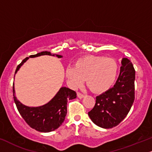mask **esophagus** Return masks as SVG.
Returning <instances> with one entry per match:
<instances>
[{"mask_svg":"<svg viewBox=\"0 0 152 152\" xmlns=\"http://www.w3.org/2000/svg\"><path fill=\"white\" fill-rule=\"evenodd\" d=\"M77 97L79 99H82V98H84V96H85V95L82 94L80 93V92L77 93Z\"/></svg>","mask_w":152,"mask_h":152,"instance_id":"1","label":"esophagus"}]
</instances>
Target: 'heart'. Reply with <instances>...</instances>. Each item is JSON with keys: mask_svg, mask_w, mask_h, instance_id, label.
Returning a JSON list of instances; mask_svg holds the SVG:
<instances>
[{"mask_svg": "<svg viewBox=\"0 0 152 152\" xmlns=\"http://www.w3.org/2000/svg\"><path fill=\"white\" fill-rule=\"evenodd\" d=\"M118 73L117 62L110 58L89 55L80 58L75 66L68 65L65 76L71 87L77 88L84 80L91 91L95 93L106 92L115 83Z\"/></svg>", "mask_w": 152, "mask_h": 152, "instance_id": "obj_1", "label": "heart"}]
</instances>
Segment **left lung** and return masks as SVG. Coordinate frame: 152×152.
Listing matches in <instances>:
<instances>
[{
  "label": "left lung",
  "mask_w": 152,
  "mask_h": 152,
  "mask_svg": "<svg viewBox=\"0 0 152 152\" xmlns=\"http://www.w3.org/2000/svg\"><path fill=\"white\" fill-rule=\"evenodd\" d=\"M134 80L133 65L123 58L115 84L96 97L94 107L88 113L94 124L102 128H112L126 117L134 100Z\"/></svg>",
  "instance_id": "8db88e82"
}]
</instances>
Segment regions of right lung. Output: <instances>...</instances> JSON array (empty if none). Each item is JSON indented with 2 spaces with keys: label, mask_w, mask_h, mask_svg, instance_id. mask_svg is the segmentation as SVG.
Masks as SVG:
<instances>
[{
  "label": "right lung",
  "mask_w": 152,
  "mask_h": 152,
  "mask_svg": "<svg viewBox=\"0 0 152 152\" xmlns=\"http://www.w3.org/2000/svg\"><path fill=\"white\" fill-rule=\"evenodd\" d=\"M44 55L56 56L58 58H63V56L53 54L48 51H42L35 55H31L29 57L24 58L17 67L15 74L29 58L39 57ZM12 92L14 102L22 117L31 128L42 132H52L61 126L64 122L67 114V100H71L77 97L75 91L67 87H63L47 104L37 107H30L25 106L18 100L15 96L14 84Z\"/></svg>",
  "instance_id": "obj_1"
}]
</instances>
